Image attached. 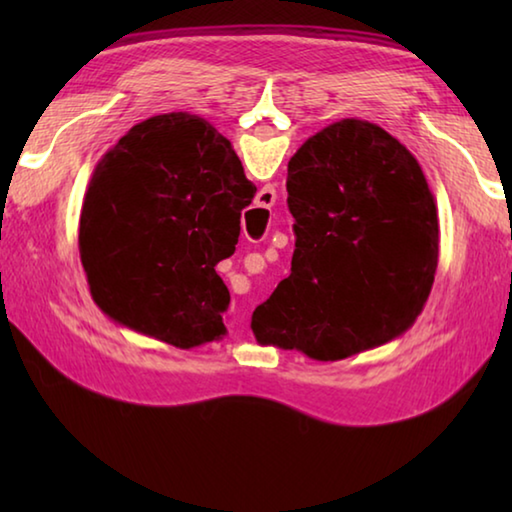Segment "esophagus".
Masks as SVG:
<instances>
[{
    "label": "esophagus",
    "mask_w": 512,
    "mask_h": 512,
    "mask_svg": "<svg viewBox=\"0 0 512 512\" xmlns=\"http://www.w3.org/2000/svg\"><path fill=\"white\" fill-rule=\"evenodd\" d=\"M275 201H277V194H275L273 187H262V189H259V194H257V205L259 207H268V210H271V207L275 205ZM228 325L230 327H239L241 325L239 314H230L228 316Z\"/></svg>",
    "instance_id": "1"
}]
</instances>
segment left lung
I'll list each match as a JSON object with an SVG mask.
<instances>
[{
  "instance_id": "8db88e82",
  "label": "left lung",
  "mask_w": 512,
  "mask_h": 512,
  "mask_svg": "<svg viewBox=\"0 0 512 512\" xmlns=\"http://www.w3.org/2000/svg\"><path fill=\"white\" fill-rule=\"evenodd\" d=\"M291 275L253 311L259 345L341 361L402 336L438 266V207L418 160L384 128L341 119L289 160Z\"/></svg>"
}]
</instances>
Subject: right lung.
Returning a JSON list of instances; mask_svg holds the SVG:
<instances>
[{"label": "right lung", "instance_id": "right-lung-1", "mask_svg": "<svg viewBox=\"0 0 512 512\" xmlns=\"http://www.w3.org/2000/svg\"><path fill=\"white\" fill-rule=\"evenodd\" d=\"M255 192L203 117L167 112L135 124L85 189L79 250L92 300L115 323L176 348L223 339L230 293L214 266L235 253Z\"/></svg>", "mask_w": 512, "mask_h": 512}]
</instances>
